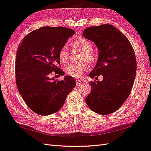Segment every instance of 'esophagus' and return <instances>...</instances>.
Instances as JSON below:
<instances>
[{"instance_id":"obj_1","label":"esophagus","mask_w":151,"mask_h":151,"mask_svg":"<svg viewBox=\"0 0 151 151\" xmlns=\"http://www.w3.org/2000/svg\"><path fill=\"white\" fill-rule=\"evenodd\" d=\"M81 83H82L81 81H80L79 79H77L76 80V84H77V85H79V84Z\"/></svg>"}]
</instances>
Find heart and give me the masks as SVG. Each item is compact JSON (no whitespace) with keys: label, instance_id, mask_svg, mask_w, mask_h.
Wrapping results in <instances>:
<instances>
[{"label":"heart","instance_id":"heart-1","mask_svg":"<svg viewBox=\"0 0 151 151\" xmlns=\"http://www.w3.org/2000/svg\"><path fill=\"white\" fill-rule=\"evenodd\" d=\"M73 48H78L83 50L82 56L81 57V61H87L90 64H93L97 60V54L93 50V44L89 40L79 38L73 40L72 43ZM69 58V50L67 45L62 46L59 51V58L62 63H66ZM88 64L86 62H82L80 63L70 64L65 69V72L67 75L74 78H80L83 72L88 69Z\"/></svg>","mask_w":151,"mask_h":151}]
</instances>
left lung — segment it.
<instances>
[{"mask_svg":"<svg viewBox=\"0 0 151 151\" xmlns=\"http://www.w3.org/2000/svg\"><path fill=\"white\" fill-rule=\"evenodd\" d=\"M83 36L99 50L90 77L103 76L102 81L90 82L91 90L85 101L94 112L108 115L119 109L131 93L137 72L134 51L126 36L112 25L87 27Z\"/></svg>","mask_w":151,"mask_h":151,"instance_id":"1","label":"left lung"}]
</instances>
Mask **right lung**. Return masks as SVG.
<instances>
[{"label": "right lung", "instance_id": "1", "mask_svg": "<svg viewBox=\"0 0 151 151\" xmlns=\"http://www.w3.org/2000/svg\"><path fill=\"white\" fill-rule=\"evenodd\" d=\"M75 33L65 27H40L25 36L18 48L15 61L17 88L32 111L49 115L58 111L68 94L76 86L73 77L63 80L51 79V74L61 76L59 51Z\"/></svg>", "mask_w": 151, "mask_h": 151}]
</instances>
